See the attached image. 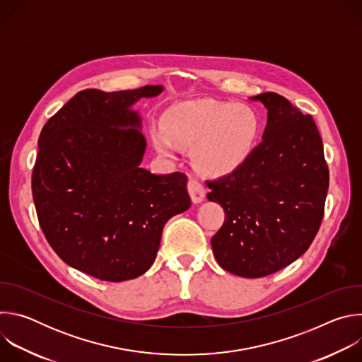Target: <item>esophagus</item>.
Masks as SVG:
<instances>
[{"label": "esophagus", "mask_w": 362, "mask_h": 362, "mask_svg": "<svg viewBox=\"0 0 362 362\" xmlns=\"http://www.w3.org/2000/svg\"><path fill=\"white\" fill-rule=\"evenodd\" d=\"M187 192L190 194V199L193 203H200L204 197V187L200 182H197L196 179H189L187 182Z\"/></svg>", "instance_id": "1"}]
</instances>
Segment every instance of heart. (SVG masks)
Masks as SVG:
<instances>
[{
	"mask_svg": "<svg viewBox=\"0 0 362 362\" xmlns=\"http://www.w3.org/2000/svg\"><path fill=\"white\" fill-rule=\"evenodd\" d=\"M259 117L245 105L215 100L177 103L153 126L151 141L166 159H176L177 147H190V160L203 175L221 177L242 168L259 136Z\"/></svg>",
	"mask_w": 362,
	"mask_h": 362,
	"instance_id": "heart-1",
	"label": "heart"
}]
</instances>
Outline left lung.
I'll use <instances>...</instances> for the list:
<instances>
[{"label": "left lung", "mask_w": 362, "mask_h": 362, "mask_svg": "<svg viewBox=\"0 0 362 362\" xmlns=\"http://www.w3.org/2000/svg\"><path fill=\"white\" fill-rule=\"evenodd\" d=\"M268 110L262 136L246 163L206 183L225 211L212 238L218 264L243 278L281 271L313 243L324 218L329 172L317 124L276 93L250 97Z\"/></svg>", "instance_id": "8db88e82"}]
</instances>
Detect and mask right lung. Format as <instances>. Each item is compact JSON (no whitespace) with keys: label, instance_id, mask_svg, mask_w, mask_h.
<instances>
[{"label":"right lung","instance_id":"add662e5","mask_svg":"<svg viewBox=\"0 0 362 362\" xmlns=\"http://www.w3.org/2000/svg\"><path fill=\"white\" fill-rule=\"evenodd\" d=\"M163 86L77 93L38 139L33 199L49 246L100 281L143 275L156 259L166 222L190 208L186 175L140 168L146 151L133 105Z\"/></svg>","mask_w":362,"mask_h":362}]
</instances>
